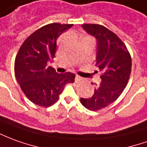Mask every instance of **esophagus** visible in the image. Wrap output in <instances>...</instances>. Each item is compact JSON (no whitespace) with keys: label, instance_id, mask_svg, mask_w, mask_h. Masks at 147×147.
I'll return each mask as SVG.
<instances>
[{"label":"esophagus","instance_id":"34e87169","mask_svg":"<svg viewBox=\"0 0 147 147\" xmlns=\"http://www.w3.org/2000/svg\"><path fill=\"white\" fill-rule=\"evenodd\" d=\"M81 80H82V78H81L80 76H78V75L76 76V78H75L76 82H79V81H81Z\"/></svg>","mask_w":147,"mask_h":147}]
</instances>
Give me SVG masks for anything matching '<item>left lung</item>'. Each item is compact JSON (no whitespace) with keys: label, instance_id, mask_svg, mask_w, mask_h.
<instances>
[{"label":"left lung","instance_id":"1","mask_svg":"<svg viewBox=\"0 0 147 147\" xmlns=\"http://www.w3.org/2000/svg\"><path fill=\"white\" fill-rule=\"evenodd\" d=\"M82 28L98 41L95 64L102 73V82L96 84L91 98L80 101L86 109L97 111L110 106L122 94L129 82L132 61L126 45L110 29L97 24H84Z\"/></svg>","mask_w":147,"mask_h":147}]
</instances>
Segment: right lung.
I'll return each mask as SVG.
<instances>
[{"instance_id":"1","label":"right lung","mask_w":147,"mask_h":147,"mask_svg":"<svg viewBox=\"0 0 147 147\" xmlns=\"http://www.w3.org/2000/svg\"><path fill=\"white\" fill-rule=\"evenodd\" d=\"M72 26L60 23L44 25L29 35L18 50L14 63L16 79L27 98L37 106H53L65 86L74 82V74H57L47 66L55 57L58 37Z\"/></svg>"}]
</instances>
